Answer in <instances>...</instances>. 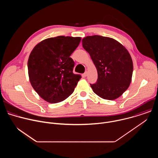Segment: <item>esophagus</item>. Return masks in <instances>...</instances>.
<instances>
[{
	"mask_svg": "<svg viewBox=\"0 0 158 158\" xmlns=\"http://www.w3.org/2000/svg\"><path fill=\"white\" fill-rule=\"evenodd\" d=\"M87 72H85V73L83 74V76H84V77H86V76H87Z\"/></svg>",
	"mask_w": 158,
	"mask_h": 158,
	"instance_id": "obj_1",
	"label": "esophagus"
}]
</instances>
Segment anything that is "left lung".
Masks as SVG:
<instances>
[{
  "label": "left lung",
  "mask_w": 158,
  "mask_h": 158,
  "mask_svg": "<svg viewBox=\"0 0 158 158\" xmlns=\"http://www.w3.org/2000/svg\"><path fill=\"white\" fill-rule=\"evenodd\" d=\"M82 42L98 71V81L91 84L94 93L107 100L120 97L132 80L133 63L128 51L120 42L108 37L87 36Z\"/></svg>",
  "instance_id": "8db88e82"
}]
</instances>
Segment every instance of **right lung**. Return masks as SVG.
I'll return each instance as SVG.
<instances>
[{
	"label": "right lung",
	"instance_id": "obj_1",
	"mask_svg": "<svg viewBox=\"0 0 158 158\" xmlns=\"http://www.w3.org/2000/svg\"><path fill=\"white\" fill-rule=\"evenodd\" d=\"M81 37L57 36L44 39L31 51L27 62L30 82L46 101H64L74 91L80 74L73 73L74 62L70 56Z\"/></svg>",
	"mask_w": 158,
	"mask_h": 158
}]
</instances>
